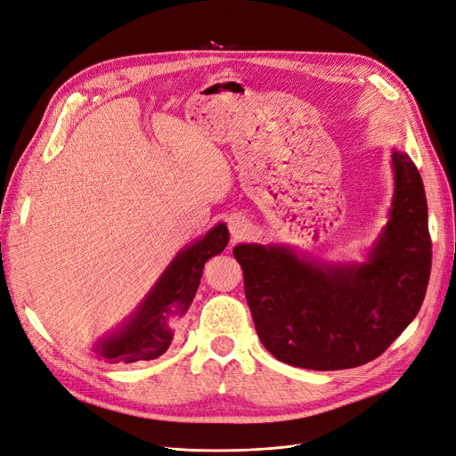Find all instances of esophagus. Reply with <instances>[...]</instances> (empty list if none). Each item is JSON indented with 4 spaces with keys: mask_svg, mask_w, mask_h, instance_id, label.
Wrapping results in <instances>:
<instances>
[{
    "mask_svg": "<svg viewBox=\"0 0 456 456\" xmlns=\"http://www.w3.org/2000/svg\"><path fill=\"white\" fill-rule=\"evenodd\" d=\"M228 228H230L233 241H240L247 236V233H249V223H247V218H243L241 215L230 216L228 218Z\"/></svg>",
    "mask_w": 456,
    "mask_h": 456,
    "instance_id": "esophagus-1",
    "label": "esophagus"
}]
</instances>
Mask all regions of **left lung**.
Returning a JSON list of instances; mask_svg holds the SVG:
<instances>
[{"label": "left lung", "instance_id": "left-lung-1", "mask_svg": "<svg viewBox=\"0 0 456 456\" xmlns=\"http://www.w3.org/2000/svg\"><path fill=\"white\" fill-rule=\"evenodd\" d=\"M388 223L363 260L314 258L285 243H240L245 297L265 348L312 370L360 367L415 320L432 268L428 203L417 165L392 148Z\"/></svg>", "mask_w": 456, "mask_h": 456}]
</instances>
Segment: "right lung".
<instances>
[{
  "label": "right lung",
  "instance_id": "obj_1",
  "mask_svg": "<svg viewBox=\"0 0 456 456\" xmlns=\"http://www.w3.org/2000/svg\"><path fill=\"white\" fill-rule=\"evenodd\" d=\"M228 241L226 224L218 223L183 247L126 320L93 342V355L108 363H134L165 354L196 297L205 262L223 253Z\"/></svg>",
  "mask_w": 456,
  "mask_h": 456
}]
</instances>
